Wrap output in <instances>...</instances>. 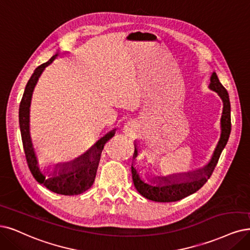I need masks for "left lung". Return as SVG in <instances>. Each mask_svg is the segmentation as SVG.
<instances>
[{
  "instance_id": "8db88e82",
  "label": "left lung",
  "mask_w": 250,
  "mask_h": 250,
  "mask_svg": "<svg viewBox=\"0 0 250 250\" xmlns=\"http://www.w3.org/2000/svg\"><path fill=\"white\" fill-rule=\"evenodd\" d=\"M209 88L216 91L224 102L223 115H221L220 119L221 135L214 153L212 155V159L206 166L196 171L178 175L175 174L168 177H158V179L152 178V184L144 182L140 178L139 173H138L136 168H134V166L132 165V176L134 186L136 189L139 191L140 195H142L144 198L154 202L164 203L182 200L191 195V193L198 191L207 182L212 173H213L221 151L224 150L225 146L227 145L230 134V104L228 91L219 82L216 73L214 72L212 73L210 78ZM137 155L138 149L137 145L135 144L134 159ZM155 182H157L156 185L154 184Z\"/></svg>"
}]
</instances>
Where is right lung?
<instances>
[{"mask_svg": "<svg viewBox=\"0 0 250 250\" xmlns=\"http://www.w3.org/2000/svg\"><path fill=\"white\" fill-rule=\"evenodd\" d=\"M58 55H53L48 62L37 67L30 80L27 81L20 105V126L26 163L34 178L53 192L64 196H75L84 192L92 186L99 167L101 152L104 148V145L114 136L115 132L114 130L109 132L79 158L70 163L58 164L55 166V171L51 174V176L49 175L48 178H46L40 171L30 135V106L34 88L42 72L57 59Z\"/></svg>", "mask_w": 250, "mask_h": 250, "instance_id": "right-lung-1", "label": "right lung"}]
</instances>
